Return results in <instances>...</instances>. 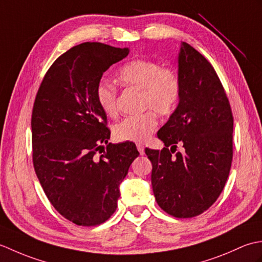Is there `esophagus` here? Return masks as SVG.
Listing matches in <instances>:
<instances>
[{"label":"esophagus","instance_id":"34e87169","mask_svg":"<svg viewBox=\"0 0 262 262\" xmlns=\"http://www.w3.org/2000/svg\"><path fill=\"white\" fill-rule=\"evenodd\" d=\"M136 147H137L138 152H140L141 155H143L144 153H145V152H144V145H143L142 143H137V144H136Z\"/></svg>","mask_w":262,"mask_h":262}]
</instances>
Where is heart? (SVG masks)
<instances>
[{
    "label": "heart",
    "instance_id": "b5f03b06",
    "mask_svg": "<svg viewBox=\"0 0 262 262\" xmlns=\"http://www.w3.org/2000/svg\"><path fill=\"white\" fill-rule=\"evenodd\" d=\"M125 88L137 89L140 94V108L144 113L129 116L114 126L117 141L143 142L151 136L158 126V117H168L174 113L181 97V79L170 66H162L154 59H135L127 63L117 73ZM97 101L108 117L118 114L117 89L110 83L99 82L96 90Z\"/></svg>",
    "mask_w": 262,
    "mask_h": 262
}]
</instances>
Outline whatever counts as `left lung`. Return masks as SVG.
<instances>
[{
	"mask_svg": "<svg viewBox=\"0 0 262 262\" xmlns=\"http://www.w3.org/2000/svg\"><path fill=\"white\" fill-rule=\"evenodd\" d=\"M179 75V104L158 133L165 147L145 153L158 205L177 219H190L207 210L224 189L233 159V115L216 71L185 41ZM178 143L182 154L175 153Z\"/></svg>",
	"mask_w": 262,
	"mask_h": 262,
	"instance_id": "left-lung-1",
	"label": "left lung"
}]
</instances>
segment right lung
<instances>
[{
    "label": "right lung",
    "instance_id": "right-lung-1",
    "mask_svg": "<svg viewBox=\"0 0 262 262\" xmlns=\"http://www.w3.org/2000/svg\"><path fill=\"white\" fill-rule=\"evenodd\" d=\"M128 54L102 42L72 47L48 69L33 102V168L54 208L79 226L110 219L120 182L140 154L132 142L108 143L107 115L96 96L103 72Z\"/></svg>",
    "mask_w": 262,
    "mask_h": 262
}]
</instances>
